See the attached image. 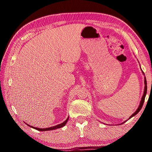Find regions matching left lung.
Returning a JSON list of instances; mask_svg holds the SVG:
<instances>
[{
  "label": "left lung",
  "mask_w": 152,
  "mask_h": 152,
  "mask_svg": "<svg viewBox=\"0 0 152 152\" xmlns=\"http://www.w3.org/2000/svg\"><path fill=\"white\" fill-rule=\"evenodd\" d=\"M144 83H145V89H144V92H143V96L141 98V102H140V106H139L138 109H137V110H135V112L133 113V114L132 115L129 117V119H131L132 117L135 116L136 114H137V113L140 111V110L141 109V108L143 107V102L144 101H145V95L146 93H147V81H146V78H145V80H144Z\"/></svg>",
  "instance_id": "left-lung-1"
}]
</instances>
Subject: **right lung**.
<instances>
[{
  "label": "right lung",
  "mask_w": 152,
  "mask_h": 152,
  "mask_svg": "<svg viewBox=\"0 0 152 152\" xmlns=\"http://www.w3.org/2000/svg\"><path fill=\"white\" fill-rule=\"evenodd\" d=\"M68 119H69V117H68V119H67L65 121L63 122L62 123H61V124H60V125H58L53 126V127H49V128L40 129V128H37V127H32V126H30V125H29V127H32V128H34V129H37V130H38V131H41V132H43V131H50V130L56 129H59V128H61V127H64V126L66 124V123H67V121H68Z\"/></svg>",
  "instance_id": "obj_1"
}]
</instances>
